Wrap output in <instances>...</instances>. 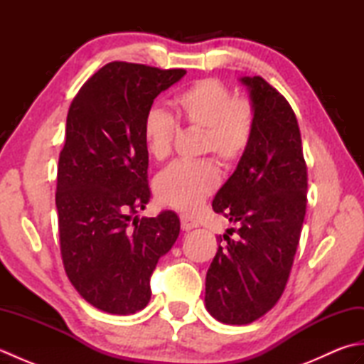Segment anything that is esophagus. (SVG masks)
Returning a JSON list of instances; mask_svg holds the SVG:
<instances>
[{
    "instance_id": "1",
    "label": "esophagus",
    "mask_w": 364,
    "mask_h": 364,
    "mask_svg": "<svg viewBox=\"0 0 364 364\" xmlns=\"http://www.w3.org/2000/svg\"><path fill=\"white\" fill-rule=\"evenodd\" d=\"M198 225H200V223L194 218V215H191V214H183L181 215V228H183V231H191V230L197 228Z\"/></svg>"
}]
</instances>
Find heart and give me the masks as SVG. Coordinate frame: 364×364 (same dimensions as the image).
Returning a JSON list of instances; mask_svg holds the SVG:
<instances>
[{
  "mask_svg": "<svg viewBox=\"0 0 364 364\" xmlns=\"http://www.w3.org/2000/svg\"><path fill=\"white\" fill-rule=\"evenodd\" d=\"M175 119L194 129H202L200 153H214L225 166H233L249 149L255 128L250 102L233 98L222 81L205 78L192 82L172 102ZM175 122L159 107H151L144 119V144L154 161L172 154ZM220 183L214 159L175 162L156 176L154 192L161 203L180 211H191L211 196Z\"/></svg>",
  "mask_w": 364,
  "mask_h": 364,
  "instance_id": "heart-1",
  "label": "heart"
}]
</instances>
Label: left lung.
Wrapping results in <instances>:
<instances>
[{
  "label": "left lung",
  "instance_id": "obj_1",
  "mask_svg": "<svg viewBox=\"0 0 364 364\" xmlns=\"http://www.w3.org/2000/svg\"><path fill=\"white\" fill-rule=\"evenodd\" d=\"M255 128L249 149L213 200L239 223L227 230L206 274V310L230 326L264 316L282 297L306 210V164L299 123L286 98L261 76H242ZM222 242V237H220Z\"/></svg>",
  "mask_w": 364,
  "mask_h": 364
}]
</instances>
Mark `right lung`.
I'll return each mask as SVG.
<instances>
[{
	"label": "right lung",
	"mask_w": 364,
	"mask_h": 364,
	"mask_svg": "<svg viewBox=\"0 0 364 364\" xmlns=\"http://www.w3.org/2000/svg\"><path fill=\"white\" fill-rule=\"evenodd\" d=\"M186 75L109 63L89 78L67 115L56 208L68 280L98 310L128 316L151 297L150 277L180 235L173 211L134 215L150 202L142 128L161 92Z\"/></svg>",
	"instance_id": "add662e5"
}]
</instances>
